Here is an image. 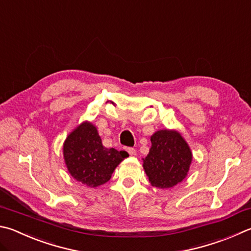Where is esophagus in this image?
Here are the masks:
<instances>
[{
  "label": "esophagus",
  "instance_id": "1",
  "mask_svg": "<svg viewBox=\"0 0 251 251\" xmlns=\"http://www.w3.org/2000/svg\"><path fill=\"white\" fill-rule=\"evenodd\" d=\"M127 152H128L130 156H136V149L135 148H127Z\"/></svg>",
  "mask_w": 251,
  "mask_h": 251
}]
</instances>
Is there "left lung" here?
Wrapping results in <instances>:
<instances>
[{"label":"left lung","instance_id":"left-lung-1","mask_svg":"<svg viewBox=\"0 0 251 251\" xmlns=\"http://www.w3.org/2000/svg\"><path fill=\"white\" fill-rule=\"evenodd\" d=\"M151 148L144 160V169L151 185L172 188L188 175L192 152L183 137L175 130H158L151 136Z\"/></svg>","mask_w":251,"mask_h":251}]
</instances>
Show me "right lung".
<instances>
[{"instance_id":"right-lung-1","label":"right lung","mask_w":251,"mask_h":251,"mask_svg":"<svg viewBox=\"0 0 251 251\" xmlns=\"http://www.w3.org/2000/svg\"><path fill=\"white\" fill-rule=\"evenodd\" d=\"M63 157L70 175L94 188L110 180L113 171L128 157V153L104 147L97 127L85 122L67 137L63 144Z\"/></svg>"}]
</instances>
